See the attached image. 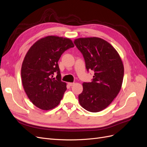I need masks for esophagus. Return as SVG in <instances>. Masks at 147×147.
Here are the masks:
<instances>
[{
  "instance_id": "esophagus-1",
  "label": "esophagus",
  "mask_w": 147,
  "mask_h": 147,
  "mask_svg": "<svg viewBox=\"0 0 147 147\" xmlns=\"http://www.w3.org/2000/svg\"><path fill=\"white\" fill-rule=\"evenodd\" d=\"M68 86H74V83H73V82H69V83H68Z\"/></svg>"
}]
</instances>
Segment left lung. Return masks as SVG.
Returning <instances> with one entry per match:
<instances>
[{"label":"left lung","instance_id":"8db88e82","mask_svg":"<svg viewBox=\"0 0 147 147\" xmlns=\"http://www.w3.org/2000/svg\"><path fill=\"white\" fill-rule=\"evenodd\" d=\"M74 43L83 55L87 70L94 72L92 82L82 84L80 105L89 112L101 111L121 89L124 76L121 59L114 48L100 38H80Z\"/></svg>","mask_w":147,"mask_h":147}]
</instances>
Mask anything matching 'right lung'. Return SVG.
<instances>
[{
    "label": "right lung",
    "instance_id": "add662e5",
    "mask_svg": "<svg viewBox=\"0 0 147 147\" xmlns=\"http://www.w3.org/2000/svg\"><path fill=\"white\" fill-rule=\"evenodd\" d=\"M74 46L69 38L48 36L28 51L21 67L22 82L28 98L37 107L50 110L60 103L67 84L61 80L58 61L65 51Z\"/></svg>",
    "mask_w": 147,
    "mask_h": 147
}]
</instances>
